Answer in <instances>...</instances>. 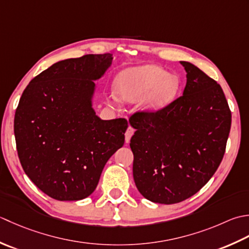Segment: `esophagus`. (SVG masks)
Here are the masks:
<instances>
[{"label": "esophagus", "instance_id": "1", "mask_svg": "<svg viewBox=\"0 0 249 249\" xmlns=\"http://www.w3.org/2000/svg\"><path fill=\"white\" fill-rule=\"evenodd\" d=\"M133 133H134V129L132 128V126H130V125H129V128L126 129V131H125V134H124L125 143H129L130 140H131V138H132V135H133Z\"/></svg>", "mask_w": 249, "mask_h": 249}]
</instances>
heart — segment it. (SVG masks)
<instances>
[{"instance_id":"1","label":"heart","mask_w":249,"mask_h":249,"mask_svg":"<svg viewBox=\"0 0 249 249\" xmlns=\"http://www.w3.org/2000/svg\"><path fill=\"white\" fill-rule=\"evenodd\" d=\"M179 80L174 75L167 74L157 65L126 69L121 72L116 80V90L121 99L129 102H136L146 95L143 108L156 111L170 104L177 94ZM110 98L118 101V96L111 94Z\"/></svg>"}]
</instances>
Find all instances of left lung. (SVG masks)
<instances>
[{
    "label": "left lung",
    "instance_id": "obj_1",
    "mask_svg": "<svg viewBox=\"0 0 249 249\" xmlns=\"http://www.w3.org/2000/svg\"><path fill=\"white\" fill-rule=\"evenodd\" d=\"M182 95L157 111H139L130 147L133 178L147 200L174 204L196 194L224 158L231 111L221 87L190 62L180 61Z\"/></svg>",
    "mask_w": 249,
    "mask_h": 249
}]
</instances>
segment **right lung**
<instances>
[{
    "instance_id": "obj_1",
    "label": "right lung",
    "mask_w": 249,
    "mask_h": 249,
    "mask_svg": "<svg viewBox=\"0 0 249 249\" xmlns=\"http://www.w3.org/2000/svg\"><path fill=\"white\" fill-rule=\"evenodd\" d=\"M113 54H86L53 64L24 89L15 114L20 163L53 199L77 201L98 186L106 162L124 146L128 121L95 115L94 80Z\"/></svg>"
}]
</instances>
